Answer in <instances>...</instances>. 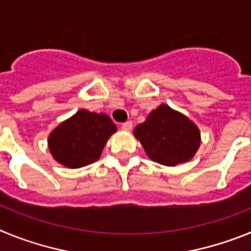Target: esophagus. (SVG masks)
I'll return each instance as SVG.
<instances>
[{
	"mask_svg": "<svg viewBox=\"0 0 251 251\" xmlns=\"http://www.w3.org/2000/svg\"><path fill=\"white\" fill-rule=\"evenodd\" d=\"M132 128H133L132 122H126V123L122 124V129L126 130V132H129V130H132Z\"/></svg>",
	"mask_w": 251,
	"mask_h": 251,
	"instance_id": "obj_1",
	"label": "esophagus"
}]
</instances>
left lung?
I'll use <instances>...</instances> for the list:
<instances>
[{
	"label": "left lung",
	"instance_id": "obj_1",
	"mask_svg": "<svg viewBox=\"0 0 251 251\" xmlns=\"http://www.w3.org/2000/svg\"><path fill=\"white\" fill-rule=\"evenodd\" d=\"M133 134L152 161L165 166L190 161L201 143L196 124L167 104L152 110L147 119L134 128Z\"/></svg>",
	"mask_w": 251,
	"mask_h": 251
}]
</instances>
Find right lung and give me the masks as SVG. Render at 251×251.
Segmentation results:
<instances>
[{"mask_svg": "<svg viewBox=\"0 0 251 251\" xmlns=\"http://www.w3.org/2000/svg\"><path fill=\"white\" fill-rule=\"evenodd\" d=\"M117 126L104 113L77 110L49 136V150L55 161L68 168H80L99 159Z\"/></svg>", "mask_w": 251, "mask_h": 251, "instance_id": "right-lung-1", "label": "right lung"}]
</instances>
